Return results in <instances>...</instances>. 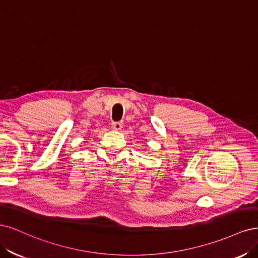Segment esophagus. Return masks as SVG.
Returning <instances> with one entry per match:
<instances>
[{
	"mask_svg": "<svg viewBox=\"0 0 258 258\" xmlns=\"http://www.w3.org/2000/svg\"><path fill=\"white\" fill-rule=\"evenodd\" d=\"M111 127L114 131H120L123 127V123L122 122H112L111 123Z\"/></svg>",
	"mask_w": 258,
	"mask_h": 258,
	"instance_id": "obj_1",
	"label": "esophagus"
}]
</instances>
